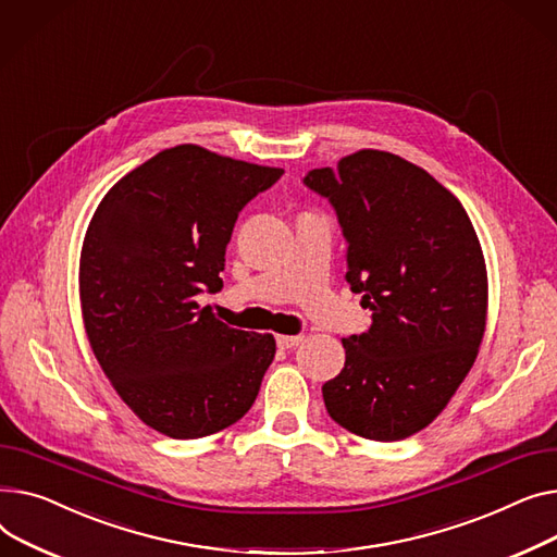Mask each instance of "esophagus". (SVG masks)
<instances>
[{
  "instance_id": "34e87169",
  "label": "esophagus",
  "mask_w": 557,
  "mask_h": 557,
  "mask_svg": "<svg viewBox=\"0 0 557 557\" xmlns=\"http://www.w3.org/2000/svg\"><path fill=\"white\" fill-rule=\"evenodd\" d=\"M301 342H304L301 335H278V337H276V344H278L281 348H294V346H299Z\"/></svg>"
}]
</instances>
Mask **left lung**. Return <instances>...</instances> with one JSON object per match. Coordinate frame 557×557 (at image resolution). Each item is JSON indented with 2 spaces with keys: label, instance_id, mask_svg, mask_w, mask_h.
<instances>
[{
  "label": "left lung",
  "instance_id": "obj_1",
  "mask_svg": "<svg viewBox=\"0 0 557 557\" xmlns=\"http://www.w3.org/2000/svg\"><path fill=\"white\" fill-rule=\"evenodd\" d=\"M337 211L346 278L373 310L371 329L342 339L346 362L323 384L344 430L403 441L447 407L485 333L487 270L454 195L416 163L364 148L304 180Z\"/></svg>",
  "mask_w": 557,
  "mask_h": 557
}]
</instances>
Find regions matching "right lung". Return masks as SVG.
I'll list each match as a JSON object with an SVG mask.
<instances>
[{"label": "right lung", "mask_w": 557, "mask_h": 557, "mask_svg": "<svg viewBox=\"0 0 557 557\" xmlns=\"http://www.w3.org/2000/svg\"><path fill=\"white\" fill-rule=\"evenodd\" d=\"M283 169L182 144L121 177L96 207L78 289L94 357L121 400L171 438H202L253 405L276 342L228 329L195 297L222 287L243 207Z\"/></svg>", "instance_id": "obj_1"}]
</instances>
